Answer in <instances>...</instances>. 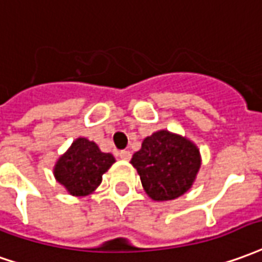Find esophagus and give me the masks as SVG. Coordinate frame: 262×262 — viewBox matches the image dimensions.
<instances>
[{"mask_svg": "<svg viewBox=\"0 0 262 262\" xmlns=\"http://www.w3.org/2000/svg\"><path fill=\"white\" fill-rule=\"evenodd\" d=\"M119 157H120L122 160H130L132 153L129 150H122V151L119 153Z\"/></svg>", "mask_w": 262, "mask_h": 262, "instance_id": "esophagus-1", "label": "esophagus"}]
</instances>
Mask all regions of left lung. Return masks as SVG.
<instances>
[{
	"instance_id": "8db88e82",
	"label": "left lung",
	"mask_w": 262,
	"mask_h": 262,
	"mask_svg": "<svg viewBox=\"0 0 262 262\" xmlns=\"http://www.w3.org/2000/svg\"><path fill=\"white\" fill-rule=\"evenodd\" d=\"M130 163L140 176L146 194L155 201H169L193 187L201 155L190 139L162 129L144 139Z\"/></svg>"
}]
</instances>
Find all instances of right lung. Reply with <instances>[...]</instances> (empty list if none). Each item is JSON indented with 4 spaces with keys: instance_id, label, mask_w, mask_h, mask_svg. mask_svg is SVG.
<instances>
[{
    "instance_id": "right-lung-1",
    "label": "right lung",
    "mask_w": 262,
    "mask_h": 262,
    "mask_svg": "<svg viewBox=\"0 0 262 262\" xmlns=\"http://www.w3.org/2000/svg\"><path fill=\"white\" fill-rule=\"evenodd\" d=\"M115 162L112 153H103L95 142L78 137L56 160L54 176L69 194L85 197L99 187L102 176Z\"/></svg>"
}]
</instances>
